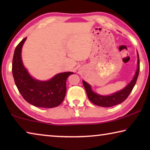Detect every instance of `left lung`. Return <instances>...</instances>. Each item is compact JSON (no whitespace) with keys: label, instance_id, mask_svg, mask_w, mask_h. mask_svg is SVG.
Instances as JSON below:
<instances>
[{"label":"left lung","instance_id":"1","mask_svg":"<svg viewBox=\"0 0 150 150\" xmlns=\"http://www.w3.org/2000/svg\"><path fill=\"white\" fill-rule=\"evenodd\" d=\"M137 55H138V65H137L138 67H137L135 75L130 82L120 91L114 93L110 95H101L94 92L91 86L86 81H83V84L87 92V96L91 103L97 106H102V107H110V106L119 105L126 99L135 86L139 75V59L138 52H137Z\"/></svg>","mask_w":150,"mask_h":150}]
</instances>
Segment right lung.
I'll list each match as a JSON object with an SVG mask.
<instances>
[{"mask_svg":"<svg viewBox=\"0 0 150 150\" xmlns=\"http://www.w3.org/2000/svg\"><path fill=\"white\" fill-rule=\"evenodd\" d=\"M27 38L20 42L14 50L12 60V75L15 84L25 100L37 107L54 108L64 100L66 80L73 72H63L47 81L32 77L24 67L22 59V48Z\"/></svg>","mask_w":150,"mask_h":150,"instance_id":"add662e5","label":"right lung"}]
</instances>
